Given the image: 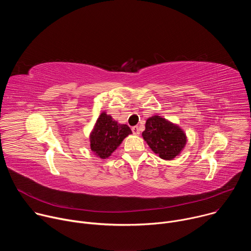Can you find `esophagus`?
<instances>
[{"mask_svg":"<svg viewBox=\"0 0 251 251\" xmlns=\"http://www.w3.org/2000/svg\"><path fill=\"white\" fill-rule=\"evenodd\" d=\"M132 132L134 135H139L140 134V129L138 126H133L132 127Z\"/></svg>","mask_w":251,"mask_h":251,"instance_id":"34e87169","label":"esophagus"}]
</instances>
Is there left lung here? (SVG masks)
<instances>
[{
  "instance_id": "obj_1",
  "label": "left lung",
  "mask_w": 251,
  "mask_h": 251,
  "mask_svg": "<svg viewBox=\"0 0 251 251\" xmlns=\"http://www.w3.org/2000/svg\"><path fill=\"white\" fill-rule=\"evenodd\" d=\"M142 133L152 151L164 160H173L184 149L187 137L184 131L161 116L155 115L146 121Z\"/></svg>"
}]
</instances>
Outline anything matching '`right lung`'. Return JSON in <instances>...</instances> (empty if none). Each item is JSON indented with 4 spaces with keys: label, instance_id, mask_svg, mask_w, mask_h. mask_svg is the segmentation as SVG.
<instances>
[{
    "label": "right lung",
    "instance_id": "right-lung-1",
    "mask_svg": "<svg viewBox=\"0 0 251 251\" xmlns=\"http://www.w3.org/2000/svg\"><path fill=\"white\" fill-rule=\"evenodd\" d=\"M132 131L126 124H119L110 115L101 113L90 134V148L101 159L108 158Z\"/></svg>",
    "mask_w": 251,
    "mask_h": 251
}]
</instances>
